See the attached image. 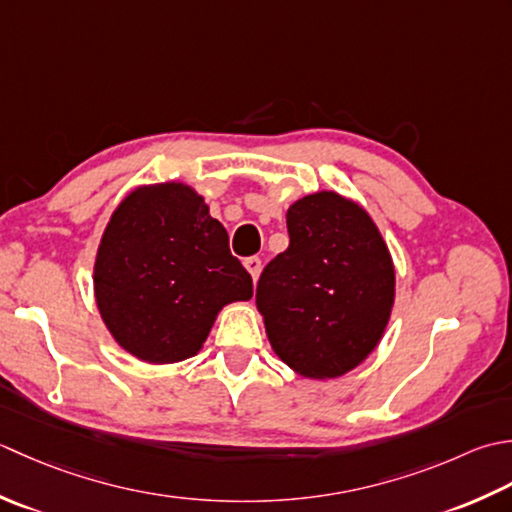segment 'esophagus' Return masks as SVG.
<instances>
[{
	"label": "esophagus",
	"instance_id": "34e87169",
	"mask_svg": "<svg viewBox=\"0 0 512 512\" xmlns=\"http://www.w3.org/2000/svg\"><path fill=\"white\" fill-rule=\"evenodd\" d=\"M245 267L249 274H252L254 280H258L260 276V269H263V260H260L258 256H252V258H245Z\"/></svg>",
	"mask_w": 512,
	"mask_h": 512
}]
</instances>
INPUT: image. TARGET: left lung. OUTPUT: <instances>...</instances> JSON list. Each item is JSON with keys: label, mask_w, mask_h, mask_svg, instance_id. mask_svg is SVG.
<instances>
[{"label": "left lung", "mask_w": 512, "mask_h": 512, "mask_svg": "<svg viewBox=\"0 0 512 512\" xmlns=\"http://www.w3.org/2000/svg\"><path fill=\"white\" fill-rule=\"evenodd\" d=\"M289 247L263 269L256 305L278 358L307 378H338L387 327L395 271L371 216L336 192L287 212Z\"/></svg>", "instance_id": "left-lung-1"}]
</instances>
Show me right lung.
<instances>
[{
  "label": "right lung",
  "instance_id": "add662e5",
  "mask_svg": "<svg viewBox=\"0 0 512 512\" xmlns=\"http://www.w3.org/2000/svg\"><path fill=\"white\" fill-rule=\"evenodd\" d=\"M252 294V276L229 252L225 227L183 183L134 190L103 232L97 305L114 340L139 360L196 356L218 311Z\"/></svg>",
  "mask_w": 512,
  "mask_h": 512
}]
</instances>
